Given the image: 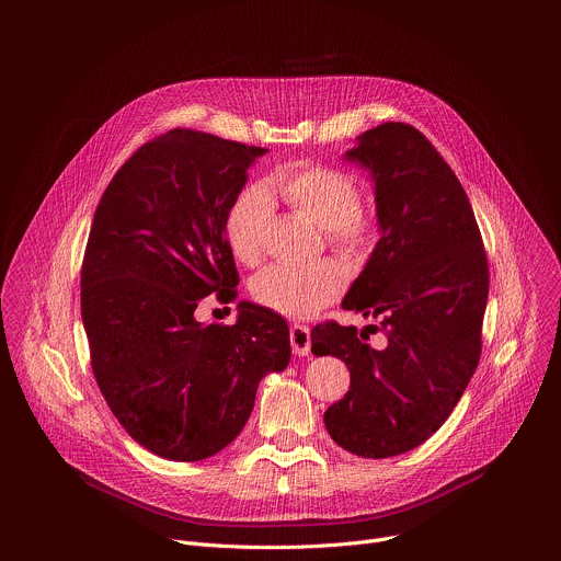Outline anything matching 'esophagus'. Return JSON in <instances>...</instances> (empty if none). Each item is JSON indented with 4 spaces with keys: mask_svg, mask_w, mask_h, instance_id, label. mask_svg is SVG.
<instances>
[{
    "mask_svg": "<svg viewBox=\"0 0 561 561\" xmlns=\"http://www.w3.org/2000/svg\"><path fill=\"white\" fill-rule=\"evenodd\" d=\"M290 348L297 357H306L310 353V329L304 324L290 327Z\"/></svg>",
    "mask_w": 561,
    "mask_h": 561,
    "instance_id": "1",
    "label": "esophagus"
}]
</instances>
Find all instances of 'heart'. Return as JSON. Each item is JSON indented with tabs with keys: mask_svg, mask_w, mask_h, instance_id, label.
I'll return each mask as SVG.
<instances>
[{
	"mask_svg": "<svg viewBox=\"0 0 561 561\" xmlns=\"http://www.w3.org/2000/svg\"><path fill=\"white\" fill-rule=\"evenodd\" d=\"M273 195L324 228V239L344 257L366 255L377 239V215L357 197V184L344 171L322 164H295L275 171L266 186L253 184L237 193L226 213V239L244 266H257L266 251L273 219ZM346 273L335 262L308 266L275 264L251 282V295L264 308L286 317H310L337 299Z\"/></svg>",
	"mask_w": 561,
	"mask_h": 561,
	"instance_id": "obj_1",
	"label": "heart"
}]
</instances>
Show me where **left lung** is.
<instances>
[{"mask_svg":"<svg viewBox=\"0 0 561 561\" xmlns=\"http://www.w3.org/2000/svg\"><path fill=\"white\" fill-rule=\"evenodd\" d=\"M346 159L375 184L379 242L342 306L379 317L386 335L327 322L312 353L340 357L351 388L324 413L344 450L381 459L424 444L453 413L482 355L489 262L470 202L435 146L386 122L357 137ZM377 329V327H375Z\"/></svg>","mask_w":561,"mask_h":561,"instance_id":"obj_1","label":"left lung"}]
</instances>
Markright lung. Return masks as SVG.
Here are the masks:
<instances>
[{
  "instance_id": "add662e5",
  "label": "right lung",
  "mask_w": 561,
  "mask_h": 561,
  "mask_svg": "<svg viewBox=\"0 0 561 561\" xmlns=\"http://www.w3.org/2000/svg\"><path fill=\"white\" fill-rule=\"evenodd\" d=\"M260 146L175 128L146 141L104 191L82 264V322L108 409L146 450L199 461L247 426L268 373L290 362L284 319L239 301L232 327L199 324L239 275L226 213Z\"/></svg>"
}]
</instances>
